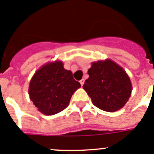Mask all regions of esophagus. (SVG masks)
Masks as SVG:
<instances>
[{"mask_svg": "<svg viewBox=\"0 0 154 154\" xmlns=\"http://www.w3.org/2000/svg\"><path fill=\"white\" fill-rule=\"evenodd\" d=\"M80 84H81V86L84 85V79H82V80H80Z\"/></svg>", "mask_w": 154, "mask_h": 154, "instance_id": "esophagus-1", "label": "esophagus"}]
</instances>
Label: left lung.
Listing matches in <instances>:
<instances>
[{
	"instance_id": "8db88e82",
	"label": "left lung",
	"mask_w": 154,
	"mask_h": 154,
	"mask_svg": "<svg viewBox=\"0 0 154 154\" xmlns=\"http://www.w3.org/2000/svg\"><path fill=\"white\" fill-rule=\"evenodd\" d=\"M89 78L83 88L92 103L106 112H115L124 107L132 92V84L127 72L110 59L91 63Z\"/></svg>"
}]
</instances>
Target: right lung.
I'll return each instance as SVG.
<instances>
[{
  "label": "right lung",
  "mask_w": 154,
  "mask_h": 154,
  "mask_svg": "<svg viewBox=\"0 0 154 154\" xmlns=\"http://www.w3.org/2000/svg\"><path fill=\"white\" fill-rule=\"evenodd\" d=\"M80 87L72 72L64 69L63 62L55 60L45 63L35 72L30 81L28 94L37 110L51 116L64 110Z\"/></svg>",
  "instance_id": "add662e5"
}]
</instances>
